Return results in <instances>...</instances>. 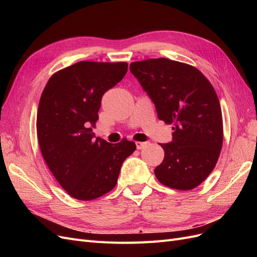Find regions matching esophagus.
Returning <instances> with one entry per match:
<instances>
[{"instance_id":"esophagus-1","label":"esophagus","mask_w":257,"mask_h":257,"mask_svg":"<svg viewBox=\"0 0 257 257\" xmlns=\"http://www.w3.org/2000/svg\"><path fill=\"white\" fill-rule=\"evenodd\" d=\"M146 145H147V143H141V142H137V143H136V148H137L138 150H142L143 148H144Z\"/></svg>"}]
</instances>
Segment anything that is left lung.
Here are the masks:
<instances>
[{"instance_id": "obj_1", "label": "left lung", "mask_w": 257, "mask_h": 257, "mask_svg": "<svg viewBox=\"0 0 257 257\" xmlns=\"http://www.w3.org/2000/svg\"><path fill=\"white\" fill-rule=\"evenodd\" d=\"M131 73L158 112L173 124V141L159 144L164 160L155 167L158 180L188 191L211 174L222 149L223 120L219 98L197 68L165 58L133 62Z\"/></svg>"}]
</instances>
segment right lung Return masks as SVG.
<instances>
[{
    "label": "right lung",
    "mask_w": 257,
    "mask_h": 257,
    "mask_svg": "<svg viewBox=\"0 0 257 257\" xmlns=\"http://www.w3.org/2000/svg\"><path fill=\"white\" fill-rule=\"evenodd\" d=\"M127 63L82 61L48 80L38 104L37 138L46 164L68 195L91 200L111 191L136 145L94 139L104 93L119 83Z\"/></svg>",
    "instance_id": "obj_1"
}]
</instances>
